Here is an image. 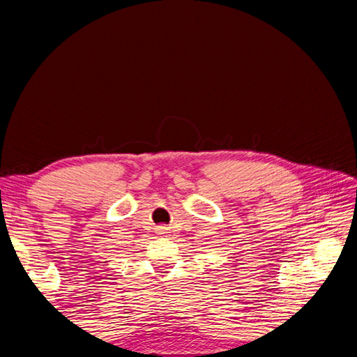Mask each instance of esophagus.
I'll return each mask as SVG.
<instances>
[{"mask_svg":"<svg viewBox=\"0 0 357 357\" xmlns=\"http://www.w3.org/2000/svg\"><path fill=\"white\" fill-rule=\"evenodd\" d=\"M159 233H160V234H165V233H168V227H165V225L159 227Z\"/></svg>","mask_w":357,"mask_h":357,"instance_id":"esophagus-1","label":"esophagus"}]
</instances>
